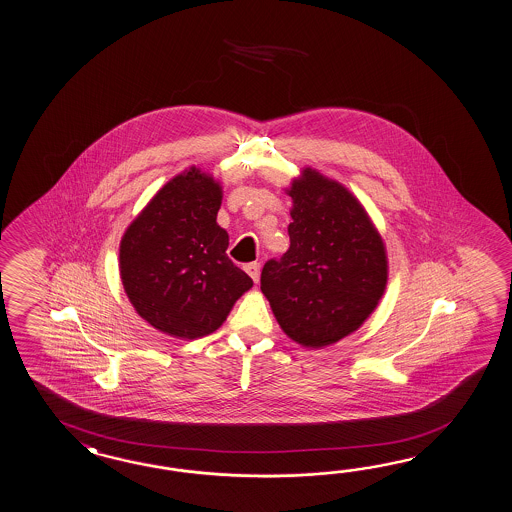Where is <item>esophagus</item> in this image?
I'll return each mask as SVG.
<instances>
[{
    "instance_id": "obj_1",
    "label": "esophagus",
    "mask_w": 512,
    "mask_h": 512,
    "mask_svg": "<svg viewBox=\"0 0 512 512\" xmlns=\"http://www.w3.org/2000/svg\"><path fill=\"white\" fill-rule=\"evenodd\" d=\"M244 270L248 272V275H250L251 279L257 283L259 281V277H261V264L259 262H250V264H246L244 266Z\"/></svg>"
}]
</instances>
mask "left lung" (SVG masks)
<instances>
[{"label": "left lung", "mask_w": 512, "mask_h": 512, "mask_svg": "<svg viewBox=\"0 0 512 512\" xmlns=\"http://www.w3.org/2000/svg\"><path fill=\"white\" fill-rule=\"evenodd\" d=\"M288 194L290 248L264 264L261 290L281 329L318 349L349 336L375 310L386 290V250L341 183L305 169Z\"/></svg>", "instance_id": "8db88e82"}]
</instances>
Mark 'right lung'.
Returning <instances> with one entry per match:
<instances>
[{
    "instance_id": "right-lung-1",
    "label": "right lung",
    "mask_w": 512,
    "mask_h": 512,
    "mask_svg": "<svg viewBox=\"0 0 512 512\" xmlns=\"http://www.w3.org/2000/svg\"><path fill=\"white\" fill-rule=\"evenodd\" d=\"M220 185L191 167L163 185L119 248L126 296L154 329L196 340L215 332L253 281L229 259L216 224Z\"/></svg>"
}]
</instances>
